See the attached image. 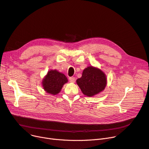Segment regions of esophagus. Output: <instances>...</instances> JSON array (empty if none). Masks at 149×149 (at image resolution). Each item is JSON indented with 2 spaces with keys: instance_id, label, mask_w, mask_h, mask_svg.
Masks as SVG:
<instances>
[{
  "instance_id": "34e87169",
  "label": "esophagus",
  "mask_w": 149,
  "mask_h": 149,
  "mask_svg": "<svg viewBox=\"0 0 149 149\" xmlns=\"http://www.w3.org/2000/svg\"><path fill=\"white\" fill-rule=\"evenodd\" d=\"M69 81L71 83H74L75 81V77H69Z\"/></svg>"
}]
</instances>
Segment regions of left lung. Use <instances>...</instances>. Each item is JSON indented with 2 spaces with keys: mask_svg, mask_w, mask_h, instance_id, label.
<instances>
[{
  "mask_svg": "<svg viewBox=\"0 0 149 149\" xmlns=\"http://www.w3.org/2000/svg\"><path fill=\"white\" fill-rule=\"evenodd\" d=\"M76 82L83 94L91 97L103 91L107 83L105 73L92 66L85 68L81 77L78 79Z\"/></svg>",
  "mask_w": 149,
  "mask_h": 149,
  "instance_id": "8db88e82",
  "label": "left lung"
}]
</instances>
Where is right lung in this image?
Here are the masks:
<instances>
[{
	"label": "right lung",
	"mask_w": 149,
	"mask_h": 149,
	"mask_svg": "<svg viewBox=\"0 0 149 149\" xmlns=\"http://www.w3.org/2000/svg\"><path fill=\"white\" fill-rule=\"evenodd\" d=\"M68 80L64 74L57 70H49L42 80V84L44 91L52 95L59 93Z\"/></svg>",
	"instance_id": "right-lung-1"
}]
</instances>
